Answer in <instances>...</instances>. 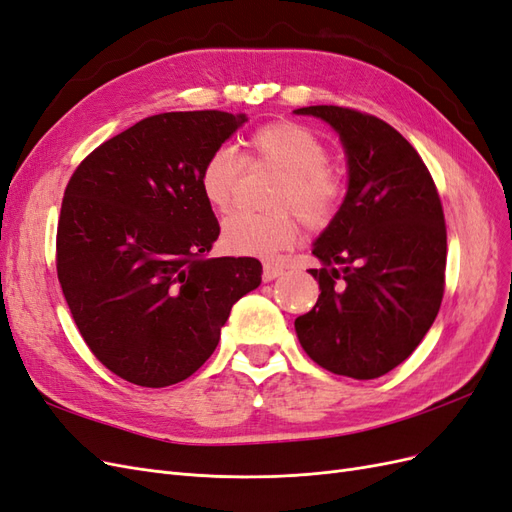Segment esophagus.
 <instances>
[{
	"label": "esophagus",
	"mask_w": 512,
	"mask_h": 512,
	"mask_svg": "<svg viewBox=\"0 0 512 512\" xmlns=\"http://www.w3.org/2000/svg\"><path fill=\"white\" fill-rule=\"evenodd\" d=\"M284 271L280 267H273V265H265V269H262V280L265 282H271L275 280V277H280Z\"/></svg>",
	"instance_id": "1"
}]
</instances>
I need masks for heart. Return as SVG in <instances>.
<instances>
[{
	"mask_svg": "<svg viewBox=\"0 0 512 512\" xmlns=\"http://www.w3.org/2000/svg\"><path fill=\"white\" fill-rule=\"evenodd\" d=\"M247 147V162L284 173L273 200L277 213H232L222 224V243L232 254L271 260L297 243L300 217L309 228L327 226L335 218L346 196V179L329 164L327 145L294 121L265 123L250 134ZM243 170L245 160L232 147L209 153L198 173V188L209 207L222 213L232 207Z\"/></svg>",
	"mask_w": 512,
	"mask_h": 512,
	"instance_id": "b5f03b06",
	"label": "heart"
}]
</instances>
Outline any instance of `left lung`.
Returning <instances> with one entry per match:
<instances>
[{"label": "left lung", "mask_w": 512, "mask_h": 512, "mask_svg": "<svg viewBox=\"0 0 512 512\" xmlns=\"http://www.w3.org/2000/svg\"><path fill=\"white\" fill-rule=\"evenodd\" d=\"M339 132L348 194L314 243L320 297L294 320L309 359L337 376L380 378L423 342L444 297L446 224L418 151L389 123L346 106H305Z\"/></svg>", "instance_id": "1"}]
</instances>
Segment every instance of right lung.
Listing matches in <instances>:
<instances>
[{
    "instance_id": "obj_1",
    "label": "right lung",
    "mask_w": 512,
    "mask_h": 512,
    "mask_svg": "<svg viewBox=\"0 0 512 512\" xmlns=\"http://www.w3.org/2000/svg\"><path fill=\"white\" fill-rule=\"evenodd\" d=\"M245 121L224 111L151 115L76 166L57 222V277L96 359L147 389L190 378L232 305L258 288L256 258H209L220 224L198 173Z\"/></svg>"
}]
</instances>
